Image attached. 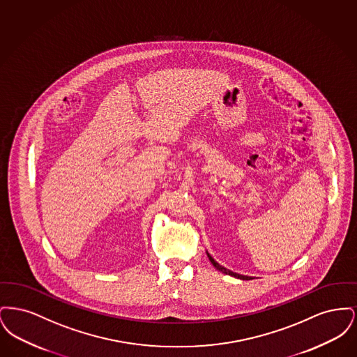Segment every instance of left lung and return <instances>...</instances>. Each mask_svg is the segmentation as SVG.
I'll return each mask as SVG.
<instances>
[{
  "instance_id": "8db88e82",
  "label": "left lung",
  "mask_w": 357,
  "mask_h": 357,
  "mask_svg": "<svg viewBox=\"0 0 357 357\" xmlns=\"http://www.w3.org/2000/svg\"><path fill=\"white\" fill-rule=\"evenodd\" d=\"M208 259H210V262H211V264H213L218 271H221L222 273H226V274H229V275L237 277V278H241V280H250V277H248V275H242V274H238V273L231 272V271H229V269L223 268V266H221L217 261H214V258H213L211 255H208Z\"/></svg>"
}]
</instances>
